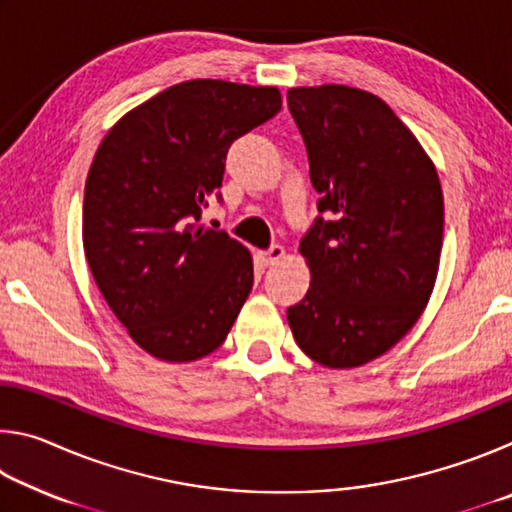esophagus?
<instances>
[{"mask_svg":"<svg viewBox=\"0 0 512 512\" xmlns=\"http://www.w3.org/2000/svg\"><path fill=\"white\" fill-rule=\"evenodd\" d=\"M284 248L282 246H273V248H268V250H259L257 253V262L262 264L264 268H268V266H273V264H277L280 262V259H284Z\"/></svg>","mask_w":512,"mask_h":512,"instance_id":"esophagus-1","label":"esophagus"}]
</instances>
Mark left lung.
<instances>
[{"label": "left lung", "mask_w": 512, "mask_h": 512, "mask_svg": "<svg viewBox=\"0 0 512 512\" xmlns=\"http://www.w3.org/2000/svg\"><path fill=\"white\" fill-rule=\"evenodd\" d=\"M287 101L320 194V216L300 241L311 284L287 311L293 339L327 368L363 366L427 307L443 248V189L420 142L375 94L320 85L291 88Z\"/></svg>", "instance_id": "8db88e82"}]
</instances>
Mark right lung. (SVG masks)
<instances>
[{
    "label": "right lung",
    "mask_w": 512,
    "mask_h": 512,
    "mask_svg": "<svg viewBox=\"0 0 512 512\" xmlns=\"http://www.w3.org/2000/svg\"><path fill=\"white\" fill-rule=\"evenodd\" d=\"M280 108L277 88L185 81L103 137L85 180V257L112 314L153 357H205L244 307L250 253L198 221L207 198L221 201L230 144Z\"/></svg>",
    "instance_id": "add662e5"
}]
</instances>
